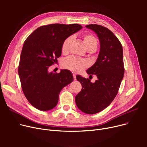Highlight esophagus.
I'll return each instance as SVG.
<instances>
[{
	"instance_id": "esophagus-1",
	"label": "esophagus",
	"mask_w": 147,
	"mask_h": 147,
	"mask_svg": "<svg viewBox=\"0 0 147 147\" xmlns=\"http://www.w3.org/2000/svg\"><path fill=\"white\" fill-rule=\"evenodd\" d=\"M73 78H74V80H76V75L75 73H73Z\"/></svg>"
}]
</instances>
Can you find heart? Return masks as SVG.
Returning a JSON list of instances; mask_svg holds the SVG:
<instances>
[{"label":"heart","instance_id":"1","mask_svg":"<svg viewBox=\"0 0 147 147\" xmlns=\"http://www.w3.org/2000/svg\"><path fill=\"white\" fill-rule=\"evenodd\" d=\"M83 43L87 50L96 49L98 45V41L96 37L90 34H84L82 36ZM72 40V37H67L62 45L61 51L63 53H67L68 51L69 46ZM65 68L73 72L80 73L88 66V63L86 60L76 58L73 57H69L64 61Z\"/></svg>","mask_w":147,"mask_h":147}]
</instances>
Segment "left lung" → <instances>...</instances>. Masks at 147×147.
I'll return each mask as SVG.
<instances>
[{"instance_id": "obj_1", "label": "left lung", "mask_w": 147, "mask_h": 147, "mask_svg": "<svg viewBox=\"0 0 147 147\" xmlns=\"http://www.w3.org/2000/svg\"><path fill=\"white\" fill-rule=\"evenodd\" d=\"M97 34L100 50L95 63L86 71L96 74L95 83L78 75L81 91L75 97L79 109L88 114L98 113L109 106L118 93L125 73L122 45L117 37L105 27L97 24L86 26Z\"/></svg>"}]
</instances>
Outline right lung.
I'll return each mask as SVG.
<instances>
[{"label":"right lung","mask_w":147,"mask_h":147,"mask_svg":"<svg viewBox=\"0 0 147 147\" xmlns=\"http://www.w3.org/2000/svg\"><path fill=\"white\" fill-rule=\"evenodd\" d=\"M82 26L52 24L35 30L24 42L21 53L18 74L21 88L28 101L36 109L48 111L58 102L60 92L73 81L70 71L48 72L61 55L63 42Z\"/></svg>","instance_id":"obj_1"}]
</instances>
